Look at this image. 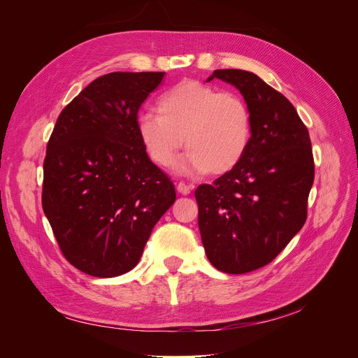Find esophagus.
I'll return each instance as SVG.
<instances>
[{
	"label": "esophagus",
	"instance_id": "1",
	"mask_svg": "<svg viewBox=\"0 0 358 358\" xmlns=\"http://www.w3.org/2000/svg\"><path fill=\"white\" fill-rule=\"evenodd\" d=\"M176 189L182 194V196H188V194L191 192V187L187 185L185 182H179L178 185H176Z\"/></svg>",
	"mask_w": 358,
	"mask_h": 358
}]
</instances>
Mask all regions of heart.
<instances>
[{"label": "heart", "instance_id": "b5f03b06", "mask_svg": "<svg viewBox=\"0 0 358 358\" xmlns=\"http://www.w3.org/2000/svg\"><path fill=\"white\" fill-rule=\"evenodd\" d=\"M157 112L137 119V134L159 167L175 164L185 142L183 170L212 175L234 169L251 143L252 116L239 95L199 80H182L157 101Z\"/></svg>", "mask_w": 358, "mask_h": 358}]
</instances>
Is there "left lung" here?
<instances>
[{"mask_svg": "<svg viewBox=\"0 0 358 358\" xmlns=\"http://www.w3.org/2000/svg\"><path fill=\"white\" fill-rule=\"evenodd\" d=\"M213 78L243 95L252 137L239 164L196 189L199 229L212 266L241 275L273 262L306 222L315 166L308 128L282 94L251 71Z\"/></svg>", "mask_w": 358, "mask_h": 358, "instance_id": "left-lung-1", "label": "left lung"}]
</instances>
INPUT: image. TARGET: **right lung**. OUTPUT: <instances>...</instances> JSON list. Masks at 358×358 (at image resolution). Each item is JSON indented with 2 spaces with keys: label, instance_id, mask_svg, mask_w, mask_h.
Here are the masks:
<instances>
[{
  "label": "right lung",
  "instance_id": "obj_1",
  "mask_svg": "<svg viewBox=\"0 0 358 358\" xmlns=\"http://www.w3.org/2000/svg\"><path fill=\"white\" fill-rule=\"evenodd\" d=\"M164 73L104 74L64 107L43 162L41 204L62 255L80 272L134 268L176 200L137 134L140 106Z\"/></svg>",
  "mask_w": 358,
  "mask_h": 358
}]
</instances>
